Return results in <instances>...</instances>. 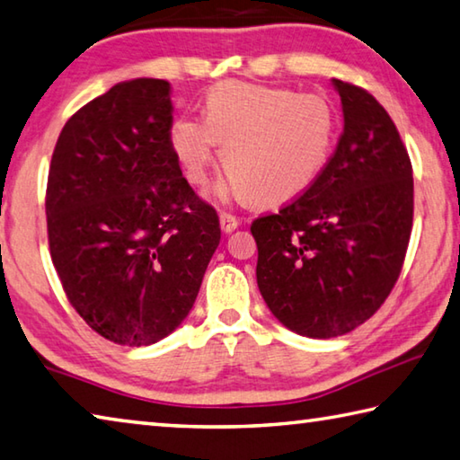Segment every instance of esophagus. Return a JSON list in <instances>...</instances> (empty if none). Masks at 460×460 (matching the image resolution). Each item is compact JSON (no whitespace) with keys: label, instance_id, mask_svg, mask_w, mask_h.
Returning a JSON list of instances; mask_svg holds the SVG:
<instances>
[{"label":"esophagus","instance_id":"34e87169","mask_svg":"<svg viewBox=\"0 0 460 460\" xmlns=\"http://www.w3.org/2000/svg\"><path fill=\"white\" fill-rule=\"evenodd\" d=\"M219 223H221V229H223L225 233H231V231H235V229H237L239 219H237L235 215H231V213H227V211H223V213L219 215Z\"/></svg>","mask_w":460,"mask_h":460}]
</instances>
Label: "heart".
<instances>
[{
	"label": "heart",
	"mask_w": 460,
	"mask_h": 460,
	"mask_svg": "<svg viewBox=\"0 0 460 460\" xmlns=\"http://www.w3.org/2000/svg\"><path fill=\"white\" fill-rule=\"evenodd\" d=\"M338 137V116L323 96L288 88L221 82L208 92L205 120L181 116L169 143L189 185L205 187L223 148L227 181L217 195L278 203L314 185Z\"/></svg>",
	"instance_id": "b5f03b06"
}]
</instances>
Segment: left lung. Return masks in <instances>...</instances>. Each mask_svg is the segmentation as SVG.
I'll return each instance as SVG.
<instances>
[{"instance_id": "left-lung-1", "label": "left lung", "mask_w": 460, "mask_h": 460, "mask_svg": "<svg viewBox=\"0 0 460 460\" xmlns=\"http://www.w3.org/2000/svg\"><path fill=\"white\" fill-rule=\"evenodd\" d=\"M344 132L310 189L257 217V286L299 336L336 338L380 310L402 271L414 217L408 150L368 90L333 80Z\"/></svg>"}]
</instances>
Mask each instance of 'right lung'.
<instances>
[{
    "label": "right lung",
    "instance_id": "1",
    "mask_svg": "<svg viewBox=\"0 0 460 460\" xmlns=\"http://www.w3.org/2000/svg\"><path fill=\"white\" fill-rule=\"evenodd\" d=\"M171 84L137 78L80 108L58 137L48 243L74 310L120 346H148L193 307L219 217L174 158Z\"/></svg>",
    "mask_w": 460,
    "mask_h": 460
}]
</instances>
